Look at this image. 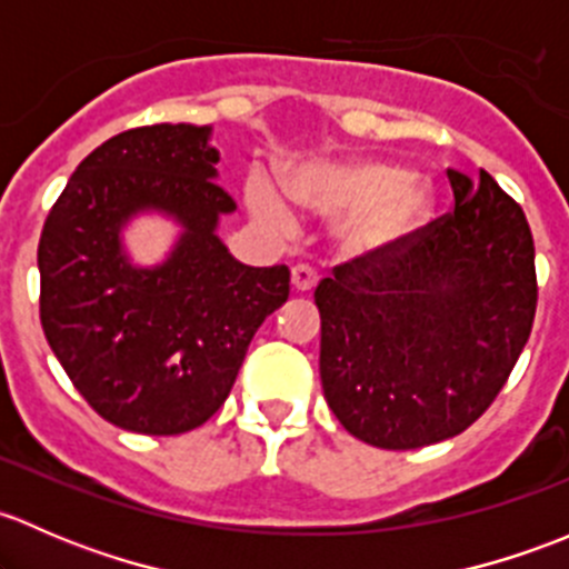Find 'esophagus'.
<instances>
[{"instance_id":"34e87169","label":"esophagus","mask_w":569,"mask_h":569,"mask_svg":"<svg viewBox=\"0 0 569 569\" xmlns=\"http://www.w3.org/2000/svg\"><path fill=\"white\" fill-rule=\"evenodd\" d=\"M317 283H319L317 269L308 267V263H297V267L291 269V286H295L297 291H311Z\"/></svg>"}]
</instances>
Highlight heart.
<instances>
[{
    "instance_id": "b5f03b06",
    "label": "heart",
    "mask_w": 569,
    "mask_h": 569,
    "mask_svg": "<svg viewBox=\"0 0 569 569\" xmlns=\"http://www.w3.org/2000/svg\"><path fill=\"white\" fill-rule=\"evenodd\" d=\"M291 203L317 214H341L338 244L352 258H377L410 244L432 222L438 192L427 176L375 157L311 159L283 173ZM250 214L274 233L295 231L289 200L267 176L244 187Z\"/></svg>"
}]
</instances>
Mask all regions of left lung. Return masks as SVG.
I'll list each match as a JSON object with an SVG mask.
<instances>
[{
    "label": "left lung",
    "instance_id": "left-lung-1",
    "mask_svg": "<svg viewBox=\"0 0 569 569\" xmlns=\"http://www.w3.org/2000/svg\"><path fill=\"white\" fill-rule=\"evenodd\" d=\"M455 211L313 291L325 399L349 435L407 451L465 432L512 375L537 311L523 209L481 170H446Z\"/></svg>",
    "mask_w": 569,
    "mask_h": 569
}]
</instances>
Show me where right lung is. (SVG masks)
<instances>
[{
    "label": "right lung",
    "instance_id": "1",
    "mask_svg": "<svg viewBox=\"0 0 569 569\" xmlns=\"http://www.w3.org/2000/svg\"><path fill=\"white\" fill-rule=\"evenodd\" d=\"M211 126L157 123L96 148L68 178L38 244L40 325L77 391L109 423L181 435L209 421L289 267H248L217 228L237 203L217 183ZM140 213L179 226L153 268L130 261L122 228Z\"/></svg>",
    "mask_w": 569,
    "mask_h": 569
}]
</instances>
